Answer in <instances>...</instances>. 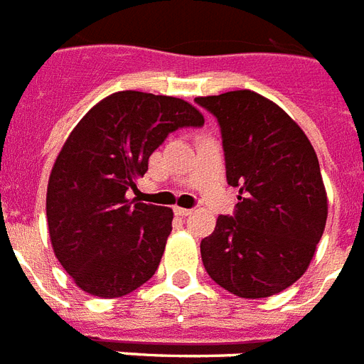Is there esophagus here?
Listing matches in <instances>:
<instances>
[{"instance_id":"obj_1","label":"esophagus","mask_w":364,"mask_h":364,"mask_svg":"<svg viewBox=\"0 0 364 364\" xmlns=\"http://www.w3.org/2000/svg\"><path fill=\"white\" fill-rule=\"evenodd\" d=\"M191 208H182V206H174V214H176V216H180V218H186V216H190L191 214Z\"/></svg>"}]
</instances>
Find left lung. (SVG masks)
<instances>
[{"instance_id":"obj_1","label":"left lung","mask_w":364,"mask_h":364,"mask_svg":"<svg viewBox=\"0 0 364 364\" xmlns=\"http://www.w3.org/2000/svg\"><path fill=\"white\" fill-rule=\"evenodd\" d=\"M222 127L235 216H220L200 242L206 272L242 299L295 284L316 254L329 200L312 142L274 101L252 90L196 97Z\"/></svg>"}]
</instances>
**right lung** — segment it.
<instances>
[{"label": "right lung", "mask_w": 364, "mask_h": 364, "mask_svg": "<svg viewBox=\"0 0 364 364\" xmlns=\"http://www.w3.org/2000/svg\"><path fill=\"white\" fill-rule=\"evenodd\" d=\"M203 124L188 101L124 90L69 133L48 178L46 222L54 255L84 293L124 297L158 270L173 210L127 199V191L168 133Z\"/></svg>", "instance_id": "add662e5"}]
</instances>
